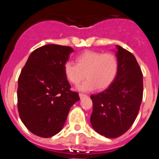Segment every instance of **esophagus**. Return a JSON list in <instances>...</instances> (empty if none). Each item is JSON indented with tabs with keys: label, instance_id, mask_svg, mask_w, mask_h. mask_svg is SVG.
Returning <instances> with one entry per match:
<instances>
[{
	"label": "esophagus",
	"instance_id": "34e87169",
	"mask_svg": "<svg viewBox=\"0 0 159 159\" xmlns=\"http://www.w3.org/2000/svg\"><path fill=\"white\" fill-rule=\"evenodd\" d=\"M79 95H80V99L84 98V97H87V95H85V94H82V93H80L79 94Z\"/></svg>",
	"mask_w": 159,
	"mask_h": 159
}]
</instances>
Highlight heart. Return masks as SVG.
Here are the masks:
<instances>
[{
	"label": "heart",
	"mask_w": 159,
	"mask_h": 159,
	"mask_svg": "<svg viewBox=\"0 0 159 159\" xmlns=\"http://www.w3.org/2000/svg\"><path fill=\"white\" fill-rule=\"evenodd\" d=\"M118 67L117 57L112 53L88 51L77 57L76 64L71 61L66 62L64 71L67 80L75 85L88 77L78 89L91 92L110 86L117 75Z\"/></svg>",
	"instance_id": "1"
}]
</instances>
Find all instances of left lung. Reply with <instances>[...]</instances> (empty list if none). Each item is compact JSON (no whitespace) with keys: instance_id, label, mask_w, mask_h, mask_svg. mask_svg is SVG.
I'll list each match as a JSON object with an SVG mask.
<instances>
[{"instance_id":"1","label":"left lung","mask_w":159,"mask_h":159,"mask_svg":"<svg viewBox=\"0 0 159 159\" xmlns=\"http://www.w3.org/2000/svg\"><path fill=\"white\" fill-rule=\"evenodd\" d=\"M119 67L116 78L105 91L92 95L93 111L91 123L101 135L115 139L134 123L143 94V73L131 52L116 46Z\"/></svg>"}]
</instances>
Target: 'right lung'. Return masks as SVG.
<instances>
[{"instance_id": "obj_1", "label": "right lung", "mask_w": 159, "mask_h": 159, "mask_svg": "<svg viewBox=\"0 0 159 159\" xmlns=\"http://www.w3.org/2000/svg\"><path fill=\"white\" fill-rule=\"evenodd\" d=\"M72 48L47 44L32 52L18 79L17 108L32 134L49 138L62 130L79 94L70 90L64 66Z\"/></svg>"}]
</instances>
